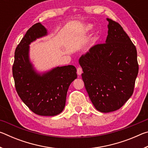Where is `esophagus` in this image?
Returning <instances> with one entry per match:
<instances>
[{"instance_id":"34e87169","label":"esophagus","mask_w":148,"mask_h":148,"mask_svg":"<svg viewBox=\"0 0 148 148\" xmlns=\"http://www.w3.org/2000/svg\"><path fill=\"white\" fill-rule=\"evenodd\" d=\"M82 69L81 68V67H78V68L77 69V74L79 75V76H80V75L82 74Z\"/></svg>"}]
</instances>
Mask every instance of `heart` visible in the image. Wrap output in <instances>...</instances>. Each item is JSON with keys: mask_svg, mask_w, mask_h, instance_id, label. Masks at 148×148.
Wrapping results in <instances>:
<instances>
[{"mask_svg": "<svg viewBox=\"0 0 148 148\" xmlns=\"http://www.w3.org/2000/svg\"><path fill=\"white\" fill-rule=\"evenodd\" d=\"M92 25H86V27H85L84 28V29L82 30V33L84 34L87 33V32H88L90 31V30L92 29ZM95 41V37H93V38L91 39V42H90V45H91V46H92V45L94 44Z\"/></svg>", "mask_w": 148, "mask_h": 148, "instance_id": "obj_1", "label": "heart"}]
</instances>
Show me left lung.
Instances as JSON below:
<instances>
[{
    "label": "left lung",
    "instance_id": "left-lung-1",
    "mask_svg": "<svg viewBox=\"0 0 148 148\" xmlns=\"http://www.w3.org/2000/svg\"><path fill=\"white\" fill-rule=\"evenodd\" d=\"M107 21L106 42L92 46L79 59L89 98L104 113L119 110L128 101L138 73L136 47L118 23Z\"/></svg>",
    "mask_w": 148,
    "mask_h": 148
}]
</instances>
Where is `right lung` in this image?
Masks as SVG:
<instances>
[{"label": "right lung", "mask_w": 148, "mask_h": 148, "mask_svg": "<svg viewBox=\"0 0 148 148\" xmlns=\"http://www.w3.org/2000/svg\"><path fill=\"white\" fill-rule=\"evenodd\" d=\"M47 33L40 23L27 31L15 51L12 72L16 91L27 107L39 116H54L63 110L69 86L77 74L72 65L57 66L42 74L34 71L29 60V44Z\"/></svg>", "instance_id": "right-lung-1"}]
</instances>
